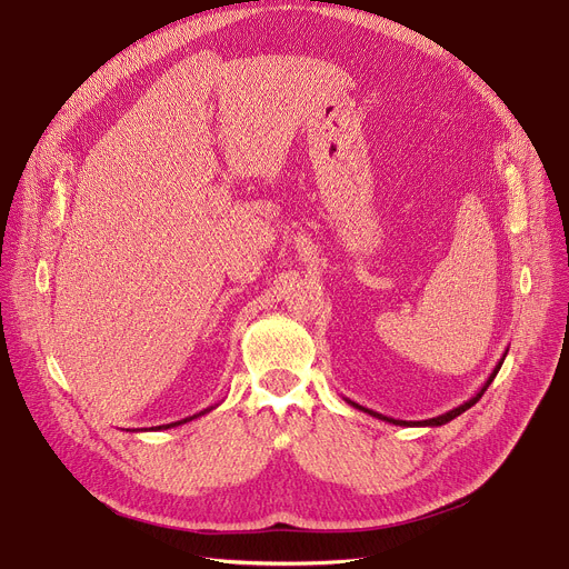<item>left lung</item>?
Returning a JSON list of instances; mask_svg holds the SVG:
<instances>
[{"mask_svg":"<svg viewBox=\"0 0 569 569\" xmlns=\"http://www.w3.org/2000/svg\"><path fill=\"white\" fill-rule=\"evenodd\" d=\"M507 353H509V349L505 351V356L500 358V362L496 365V369L491 371V376L486 378V382L481 385V389L472 396V398H468L463 405H459V408H452L450 412H446V415H439V417H435V419H426V421H400V419H391V417H385V415H378V412H373V410H369V408H362V405H358V402H353V400H349V398H345L349 405H353L356 410H360V412H365V415H371V417H376V419H380V421H387V423H393V426H402V428H439V426H446V423H450L452 419H457L459 415H463L466 410H470L472 405L483 396V391L489 389V385L493 382V378L498 376V371H500V367H502V362H505V358H507Z\"/></svg>","mask_w":569,"mask_h":569,"instance_id":"obj_1","label":"left lung"}]
</instances>
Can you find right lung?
I'll return each instance as SVG.
<instances>
[{
    "label": "right lung",
    "instance_id": "add662e5",
    "mask_svg": "<svg viewBox=\"0 0 569 569\" xmlns=\"http://www.w3.org/2000/svg\"><path fill=\"white\" fill-rule=\"evenodd\" d=\"M213 408H207V410H202L200 415H193V417H189V419H182V421H176V423H169V426H157L154 430H169V428H178V426H182V423H189V421H193V419H198V417H202V415H207V412H211Z\"/></svg>",
    "mask_w": 569,
    "mask_h": 569
}]
</instances>
